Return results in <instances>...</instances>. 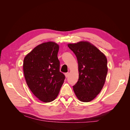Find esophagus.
<instances>
[{
	"label": "esophagus",
	"mask_w": 130,
	"mask_h": 130,
	"mask_svg": "<svg viewBox=\"0 0 130 130\" xmlns=\"http://www.w3.org/2000/svg\"><path fill=\"white\" fill-rule=\"evenodd\" d=\"M64 75H65V76H66V77L67 78V77H68L69 75V73H65V74H64Z\"/></svg>",
	"instance_id": "1"
}]
</instances>
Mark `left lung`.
Masks as SVG:
<instances>
[{
    "instance_id": "1",
    "label": "left lung",
    "mask_w": 130,
    "mask_h": 130,
    "mask_svg": "<svg viewBox=\"0 0 130 130\" xmlns=\"http://www.w3.org/2000/svg\"><path fill=\"white\" fill-rule=\"evenodd\" d=\"M78 62V80L73 87L77 99L87 103L103 89L108 67L107 58L95 46L87 41L68 44Z\"/></svg>"
}]
</instances>
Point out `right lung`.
Listing matches in <instances>:
<instances>
[{"label": "right lung", "mask_w": 130, "mask_h": 130, "mask_svg": "<svg viewBox=\"0 0 130 130\" xmlns=\"http://www.w3.org/2000/svg\"><path fill=\"white\" fill-rule=\"evenodd\" d=\"M59 45L47 42L38 45L23 61L24 77L31 91L38 99L50 103L57 98L65 79L60 72Z\"/></svg>", "instance_id": "right-lung-1"}]
</instances>
